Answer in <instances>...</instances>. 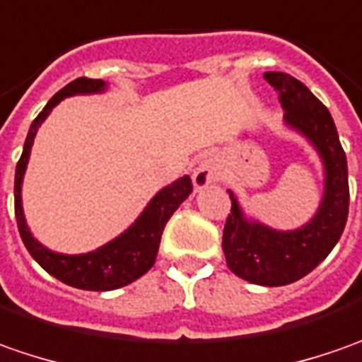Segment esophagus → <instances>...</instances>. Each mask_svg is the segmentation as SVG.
I'll use <instances>...</instances> for the list:
<instances>
[{"mask_svg":"<svg viewBox=\"0 0 362 362\" xmlns=\"http://www.w3.org/2000/svg\"><path fill=\"white\" fill-rule=\"evenodd\" d=\"M222 178V168H220V162L216 158L208 156L204 158L196 170H194L192 174V180L194 186H196V190H202L206 186H210V184H214V182H218Z\"/></svg>","mask_w":362,"mask_h":362,"instance_id":"obj_1","label":"esophagus"}]
</instances>
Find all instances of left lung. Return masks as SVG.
Segmentation results:
<instances>
[{"label":"left lung","instance_id":"1","mask_svg":"<svg viewBox=\"0 0 362 362\" xmlns=\"http://www.w3.org/2000/svg\"><path fill=\"white\" fill-rule=\"evenodd\" d=\"M264 80L279 92L284 124L305 136L325 166V194L317 214L296 230H274L248 220L234 192L222 236L226 264L236 276L260 286H284L317 268L339 243L349 216L346 156L332 116L322 102L288 74L267 71Z\"/></svg>","mask_w":362,"mask_h":362}]
</instances>
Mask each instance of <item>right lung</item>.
<instances>
[{
	"instance_id": "obj_1",
	"label": "right lung",
	"mask_w": 362,
	"mask_h": 362,
	"mask_svg": "<svg viewBox=\"0 0 362 362\" xmlns=\"http://www.w3.org/2000/svg\"><path fill=\"white\" fill-rule=\"evenodd\" d=\"M106 90L104 80H90V78H78L69 81L66 88H62L33 119L28 138L23 144V152L16 166V218H18V228L21 234V240L25 248L30 250L33 260L56 276L57 281L66 282L74 288L81 291H114L119 286H126L130 282L138 281L142 274H146L156 262L158 248H160V238L164 226L170 216L178 210V206L190 196L192 192V180L190 176H182L176 182L164 186L160 192L148 202L144 212L138 220L132 224L126 232H122L114 240H110L104 246L95 248L86 255H59L44 244H40L28 228V222L23 216V206H21V184H23V174L28 168V160L32 154L33 138L37 134V128L44 124V119L49 116V112L69 95L83 94H100Z\"/></svg>"
}]
</instances>
